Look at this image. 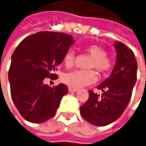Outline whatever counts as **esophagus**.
Instances as JSON below:
<instances>
[{
  "label": "esophagus",
  "instance_id": "34e87169",
  "mask_svg": "<svg viewBox=\"0 0 146 146\" xmlns=\"http://www.w3.org/2000/svg\"><path fill=\"white\" fill-rule=\"evenodd\" d=\"M79 89L78 88H74V87H68V91L70 92H77Z\"/></svg>",
  "mask_w": 146,
  "mask_h": 146
}]
</instances>
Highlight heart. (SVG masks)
<instances>
[{"mask_svg": "<svg viewBox=\"0 0 146 146\" xmlns=\"http://www.w3.org/2000/svg\"><path fill=\"white\" fill-rule=\"evenodd\" d=\"M86 51L92 57L90 60L87 67L94 68L100 74L106 72L110 67L111 63L106 58V52L97 45H91L86 48ZM75 54L72 51H68L64 57V64L66 67H72L74 65ZM97 80L95 72L92 69L87 70H77L65 74L62 76V81L74 88H80L94 83Z\"/></svg>", "mask_w": 146, "mask_h": 146, "instance_id": "1", "label": "heart"}]
</instances>
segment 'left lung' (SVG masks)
<instances>
[{"instance_id": "8db88e82", "label": "left lung", "mask_w": 146, "mask_h": 146, "mask_svg": "<svg viewBox=\"0 0 146 146\" xmlns=\"http://www.w3.org/2000/svg\"><path fill=\"white\" fill-rule=\"evenodd\" d=\"M116 64L109 78L98 89L101 95L89 91V99L80 106L81 116L90 124L106 126L116 121L125 110L137 80L138 64L133 52L124 43L116 41Z\"/></svg>"}]
</instances>
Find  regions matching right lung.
<instances>
[{"instance_id":"add662e5","label":"right lung","mask_w":146,"mask_h":146,"mask_svg":"<svg viewBox=\"0 0 146 146\" xmlns=\"http://www.w3.org/2000/svg\"><path fill=\"white\" fill-rule=\"evenodd\" d=\"M74 43L69 35L44 31L25 38L15 50L8 80L14 104L26 120L40 124L55 115L68 88L50 87L44 80L58 78L54 71Z\"/></svg>"}]
</instances>
